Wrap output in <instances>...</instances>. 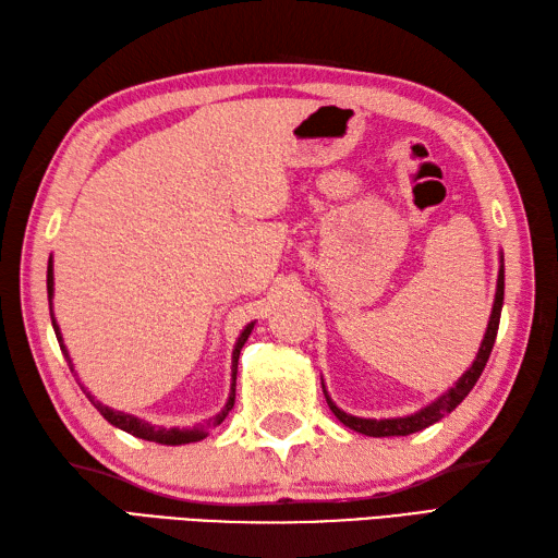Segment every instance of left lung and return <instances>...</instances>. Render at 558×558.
<instances>
[{
  "instance_id": "8db88e82",
  "label": "left lung",
  "mask_w": 558,
  "mask_h": 558,
  "mask_svg": "<svg viewBox=\"0 0 558 558\" xmlns=\"http://www.w3.org/2000/svg\"><path fill=\"white\" fill-rule=\"evenodd\" d=\"M501 306H504V256H501V268H499V280H496V298H494V306H492V316H489V326H487V333H484V340L480 345V352L475 362H472L470 369L462 374L453 388H448L444 396H438L434 402H429V405L417 410L414 414H408V417H390V420H364V417H354V414H348L342 412L333 400H330V396L326 393V402L328 408L333 410L336 417L350 426V429L360 432L364 436H408V434H414V432H422L426 429V426L436 424L441 417H446L448 412H453L462 400H465V396L472 390V386L477 384V378L482 376L484 366H487V360L492 354V348H494V340H496V330H499V322H501Z\"/></svg>"
}]
</instances>
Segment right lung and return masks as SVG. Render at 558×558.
Listing matches in <instances>:
<instances>
[{
    "mask_svg": "<svg viewBox=\"0 0 558 558\" xmlns=\"http://www.w3.org/2000/svg\"><path fill=\"white\" fill-rule=\"evenodd\" d=\"M52 298H54V272H52V256H50V260H47V300H50V304H52ZM50 310H52V306H50ZM50 316H52V328H54V336H57V340H59V348H62L64 357H66V362H69V366H71V372H74V364H71V360H69V352H66V348H64L62 333H59V326H57V322H54V314L50 312ZM252 328H254V324H248V326L242 330V336L236 338V345H234V350H232V388H230L228 402H225V408L216 414V417H210L208 422L194 426V429H177V426H172V429H165V426H153V424H148L146 420L134 417V414H126V412H120V410H112V408H108V405H102V402L93 398L83 386H81V390L88 396V400L93 402V408H96V410L102 414V417L108 420L112 426H117V429H122V432L132 434V436L144 438V441H156V444H162V446H182V444L201 441V438H206L210 429H216V426H218L225 417H228V412L234 408L236 362H240V350L244 348L246 338L252 336Z\"/></svg>",
    "mask_w": 558,
    "mask_h": 558,
    "instance_id": "add662e5",
    "label": "right lung"
}]
</instances>
